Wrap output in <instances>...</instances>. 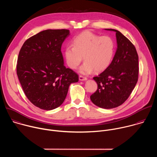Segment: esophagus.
Here are the masks:
<instances>
[{
    "label": "esophagus",
    "instance_id": "1",
    "mask_svg": "<svg viewBox=\"0 0 157 157\" xmlns=\"http://www.w3.org/2000/svg\"><path fill=\"white\" fill-rule=\"evenodd\" d=\"M79 79L80 81H86V80L87 79V78H86V77H84V76L80 75V76H79Z\"/></svg>",
    "mask_w": 157,
    "mask_h": 157
}]
</instances>
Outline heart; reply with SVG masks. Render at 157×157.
I'll use <instances>...</instances> for the list:
<instances>
[{"mask_svg": "<svg viewBox=\"0 0 157 157\" xmlns=\"http://www.w3.org/2000/svg\"><path fill=\"white\" fill-rule=\"evenodd\" d=\"M67 64L76 69L85 61L79 68V72L88 75L94 70L100 72L110 65L115 53V43L109 36H100L91 31L86 30L73 40V45H67L64 49Z\"/></svg>", "mask_w": 157, "mask_h": 157, "instance_id": "b5f03b06", "label": "heart"}]
</instances>
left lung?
Returning a JSON list of instances; mask_svg holds the SVG:
<instances>
[{
  "instance_id": "left-lung-1",
  "label": "left lung",
  "mask_w": 157,
  "mask_h": 157,
  "mask_svg": "<svg viewBox=\"0 0 157 157\" xmlns=\"http://www.w3.org/2000/svg\"><path fill=\"white\" fill-rule=\"evenodd\" d=\"M105 30L116 32L117 48L110 65L93 78L98 89L90 98L99 107L113 109L122 105L135 87L139 76V56L136 47L119 31Z\"/></svg>"
}]
</instances>
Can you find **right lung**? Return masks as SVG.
Here are the masks:
<instances>
[{"instance_id":"obj_1","label":"right lung","mask_w":157,"mask_h":157,"mask_svg":"<svg viewBox=\"0 0 157 157\" xmlns=\"http://www.w3.org/2000/svg\"><path fill=\"white\" fill-rule=\"evenodd\" d=\"M70 30H46L27 39L17 59V74L29 100L43 110H52L64 102L69 86L78 75L64 66L62 43Z\"/></svg>"}]
</instances>
